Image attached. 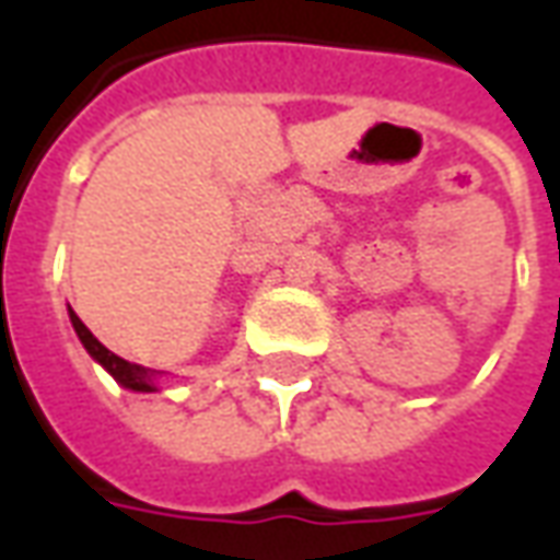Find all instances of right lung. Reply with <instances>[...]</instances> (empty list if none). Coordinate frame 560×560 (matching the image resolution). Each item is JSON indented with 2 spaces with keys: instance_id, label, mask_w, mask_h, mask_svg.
Masks as SVG:
<instances>
[{
  "instance_id": "add662e5",
  "label": "right lung",
  "mask_w": 560,
  "mask_h": 560,
  "mask_svg": "<svg viewBox=\"0 0 560 560\" xmlns=\"http://www.w3.org/2000/svg\"><path fill=\"white\" fill-rule=\"evenodd\" d=\"M71 324H74V329H78L83 348H86V351H90L92 357H95V360H98V363H102L104 369H107V372H110V375H114L119 384H122V387L138 389V393H149V389H155L152 387V375H149V369H143V365H138V363H128V360H122V357H116L114 351H107V348H104L102 341L95 339V336H92L90 329H86V324H83V320H80L74 312H71Z\"/></svg>"
}]
</instances>
